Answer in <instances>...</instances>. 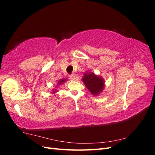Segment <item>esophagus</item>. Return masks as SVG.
Returning <instances> with one entry per match:
<instances>
[{"mask_svg": "<svg viewBox=\"0 0 155 155\" xmlns=\"http://www.w3.org/2000/svg\"><path fill=\"white\" fill-rule=\"evenodd\" d=\"M70 78L72 80H75V79H76V75L75 74H72L70 76Z\"/></svg>", "mask_w": 155, "mask_h": 155, "instance_id": "34e87169", "label": "esophagus"}]
</instances>
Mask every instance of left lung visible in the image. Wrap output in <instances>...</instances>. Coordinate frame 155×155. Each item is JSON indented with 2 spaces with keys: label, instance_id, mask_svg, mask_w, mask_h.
<instances>
[{
  "label": "left lung",
  "instance_id": "obj_1",
  "mask_svg": "<svg viewBox=\"0 0 155 155\" xmlns=\"http://www.w3.org/2000/svg\"><path fill=\"white\" fill-rule=\"evenodd\" d=\"M82 81L93 96H97L105 88V81L101 76L91 72V70L83 74Z\"/></svg>",
  "mask_w": 155,
  "mask_h": 155
}]
</instances>
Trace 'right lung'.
Returning a JSON list of instances; mask_svg holds the SVG:
<instances>
[{
    "mask_svg": "<svg viewBox=\"0 0 155 155\" xmlns=\"http://www.w3.org/2000/svg\"><path fill=\"white\" fill-rule=\"evenodd\" d=\"M67 81V78H63V79H60V80H59L58 82H57V83H56V87H55V88H54L52 91H51V93L52 94H55L56 92H58V88L60 86V85H61L62 84H63L64 82H66Z\"/></svg>",
    "mask_w": 155,
    "mask_h": 155,
    "instance_id": "add662e5",
    "label": "right lung"
}]
</instances>
